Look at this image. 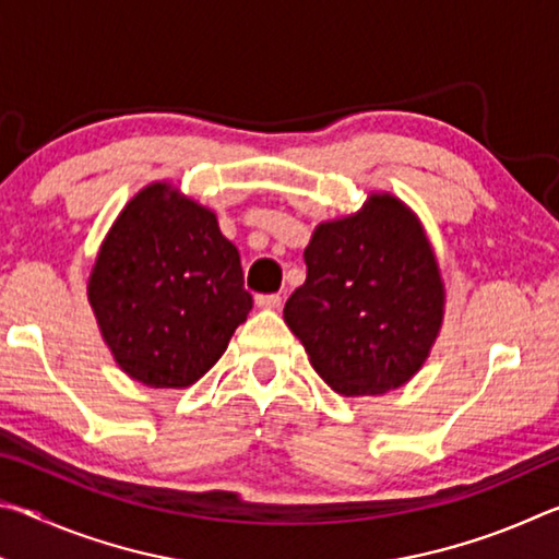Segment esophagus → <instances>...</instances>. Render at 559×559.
Listing matches in <instances>:
<instances>
[{
	"label": "esophagus",
	"mask_w": 559,
	"mask_h": 559,
	"mask_svg": "<svg viewBox=\"0 0 559 559\" xmlns=\"http://www.w3.org/2000/svg\"><path fill=\"white\" fill-rule=\"evenodd\" d=\"M257 306L263 310H278L281 296L278 293H261V296H257Z\"/></svg>",
	"instance_id": "34e87169"
}]
</instances>
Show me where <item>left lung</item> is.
Returning a JSON list of instances; mask_svg holds the SVG:
<instances>
[{"mask_svg": "<svg viewBox=\"0 0 559 559\" xmlns=\"http://www.w3.org/2000/svg\"><path fill=\"white\" fill-rule=\"evenodd\" d=\"M306 283L283 318L313 370L345 396L384 394L424 365L443 318V283L421 224L390 194L320 224Z\"/></svg>", "mask_w": 559, "mask_h": 559, "instance_id": "8db88e82", "label": "left lung"}]
</instances>
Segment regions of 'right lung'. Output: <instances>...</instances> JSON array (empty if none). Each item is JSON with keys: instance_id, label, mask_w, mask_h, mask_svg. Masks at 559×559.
<instances>
[{"instance_id": "1", "label": "right lung", "mask_w": 559, "mask_h": 559, "mask_svg": "<svg viewBox=\"0 0 559 559\" xmlns=\"http://www.w3.org/2000/svg\"><path fill=\"white\" fill-rule=\"evenodd\" d=\"M88 300L120 370L159 390L200 380L253 302L214 212L169 185L145 187L122 210Z\"/></svg>"}]
</instances>
